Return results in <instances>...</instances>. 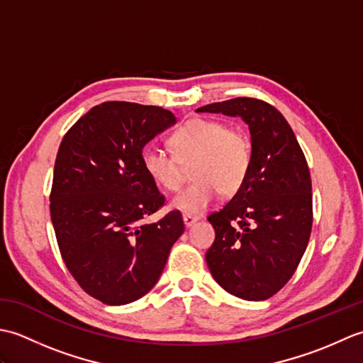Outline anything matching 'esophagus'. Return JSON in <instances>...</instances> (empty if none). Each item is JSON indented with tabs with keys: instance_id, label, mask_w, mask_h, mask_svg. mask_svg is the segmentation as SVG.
Instances as JSON below:
<instances>
[{
	"instance_id": "obj_1",
	"label": "esophagus",
	"mask_w": 363,
	"mask_h": 363,
	"mask_svg": "<svg viewBox=\"0 0 363 363\" xmlns=\"http://www.w3.org/2000/svg\"><path fill=\"white\" fill-rule=\"evenodd\" d=\"M182 220H184V225H186V228H190V226H194L195 223H196L199 218H198V217H195V215L184 213V215H182Z\"/></svg>"
}]
</instances>
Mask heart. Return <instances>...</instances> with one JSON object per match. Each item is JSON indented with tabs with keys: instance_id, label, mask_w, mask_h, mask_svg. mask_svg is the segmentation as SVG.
I'll use <instances>...</instances> for the list:
<instances>
[{
	"instance_id": "obj_1",
	"label": "heart",
	"mask_w": 363,
	"mask_h": 363,
	"mask_svg": "<svg viewBox=\"0 0 363 363\" xmlns=\"http://www.w3.org/2000/svg\"><path fill=\"white\" fill-rule=\"evenodd\" d=\"M173 152L157 145L145 146L142 165L156 186L177 191L184 184L182 164H191L194 184L174 196L173 207L187 213H201L220 191L234 195L243 186L251 167V142L242 129L223 121L194 118L169 137Z\"/></svg>"
}]
</instances>
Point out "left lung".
I'll return each mask as SVG.
<instances>
[{
  "label": "left lung",
  "instance_id": "8db88e82",
  "mask_svg": "<svg viewBox=\"0 0 363 363\" xmlns=\"http://www.w3.org/2000/svg\"><path fill=\"white\" fill-rule=\"evenodd\" d=\"M196 112L240 117L250 126L251 167L233 199L207 217L213 279L234 296L264 301L299 265L312 230V181L304 152L282 113L262 99L234 98Z\"/></svg>",
  "mask_w": 363,
  "mask_h": 363
}]
</instances>
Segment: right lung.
I'll list each match as a JSON object with an SVG mask.
<instances>
[{
  "label": "right lung",
  "mask_w": 363,
  "mask_h": 363,
  "mask_svg": "<svg viewBox=\"0 0 363 363\" xmlns=\"http://www.w3.org/2000/svg\"><path fill=\"white\" fill-rule=\"evenodd\" d=\"M157 106L98 104L68 129L54 164L50 212L68 272L109 306L146 295L184 233L179 211L146 225L164 195L142 165L143 146L173 126Z\"/></svg>",
  "instance_id": "right-lung-1"
}]
</instances>
